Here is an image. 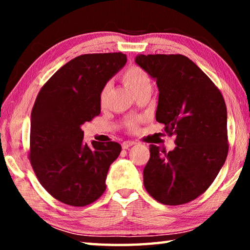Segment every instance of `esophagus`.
Masks as SVG:
<instances>
[{
  "label": "esophagus",
  "mask_w": 250,
  "mask_h": 250,
  "mask_svg": "<svg viewBox=\"0 0 250 250\" xmlns=\"http://www.w3.org/2000/svg\"><path fill=\"white\" fill-rule=\"evenodd\" d=\"M135 145V142H133V141H125V142H122V149H129L130 146H134Z\"/></svg>",
  "instance_id": "34e87169"
}]
</instances>
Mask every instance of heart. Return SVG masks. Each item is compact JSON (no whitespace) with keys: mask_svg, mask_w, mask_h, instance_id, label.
<instances>
[{"mask_svg":"<svg viewBox=\"0 0 250 250\" xmlns=\"http://www.w3.org/2000/svg\"><path fill=\"white\" fill-rule=\"evenodd\" d=\"M121 80L124 82L125 86L133 92V94L139 89H141V88L151 84V80H150L149 75L146 74V71L137 65H131L128 67V68H125V70L121 75ZM109 90H110L109 83H105L104 86L101 88L100 94H99L100 104L104 105L105 104L109 95ZM138 125H139L138 119H131L126 122V128H128L129 131H135L138 128Z\"/></svg>","mask_w":250,"mask_h":250,"instance_id":"1","label":"heart"}]
</instances>
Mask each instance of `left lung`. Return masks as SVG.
Instances as JSON below:
<instances>
[{"mask_svg": "<svg viewBox=\"0 0 250 250\" xmlns=\"http://www.w3.org/2000/svg\"><path fill=\"white\" fill-rule=\"evenodd\" d=\"M135 62L156 80L155 119L175 149L150 146L143 170L146 192L164 205H182L202 195L221 171L228 153L225 100L191 59L180 54L139 55Z\"/></svg>", "mask_w": 250, "mask_h": 250, "instance_id": "left-lung-1", "label": "left lung"}]
</instances>
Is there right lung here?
<instances>
[{"mask_svg":"<svg viewBox=\"0 0 250 250\" xmlns=\"http://www.w3.org/2000/svg\"><path fill=\"white\" fill-rule=\"evenodd\" d=\"M125 62L122 53L80 55L59 68L36 97L28 159L42 186L64 204L89 205L105 191L109 167L121 146H88L82 125L100 115L101 88Z\"/></svg>","mask_w":250,"mask_h":250,"instance_id":"add662e5","label":"right lung"}]
</instances>
